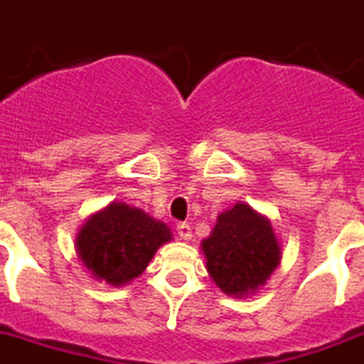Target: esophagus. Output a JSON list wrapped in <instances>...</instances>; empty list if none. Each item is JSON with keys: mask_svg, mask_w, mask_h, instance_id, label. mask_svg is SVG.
I'll return each instance as SVG.
<instances>
[{"mask_svg": "<svg viewBox=\"0 0 364 364\" xmlns=\"http://www.w3.org/2000/svg\"><path fill=\"white\" fill-rule=\"evenodd\" d=\"M178 235L181 236L183 240H191L192 238V230H191V225L188 223H178Z\"/></svg>", "mask_w": 364, "mask_h": 364, "instance_id": "34e87169", "label": "esophagus"}]
</instances>
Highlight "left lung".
Instances as JSON below:
<instances>
[{
	"label": "left lung",
	"instance_id": "8db88e82",
	"mask_svg": "<svg viewBox=\"0 0 364 364\" xmlns=\"http://www.w3.org/2000/svg\"><path fill=\"white\" fill-rule=\"evenodd\" d=\"M201 249L210 278L230 296L249 295L264 286L280 264L271 221L245 203H236L218 216Z\"/></svg>",
	"mask_w": 364,
	"mask_h": 364
}]
</instances>
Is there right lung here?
<instances>
[{
    "label": "right lung",
    "instance_id": "1",
    "mask_svg": "<svg viewBox=\"0 0 364 364\" xmlns=\"http://www.w3.org/2000/svg\"><path fill=\"white\" fill-rule=\"evenodd\" d=\"M170 240L166 223L141 208L109 203L78 230L77 252L97 280L122 286L143 273L157 249Z\"/></svg>",
    "mask_w": 364,
    "mask_h": 364
}]
</instances>
